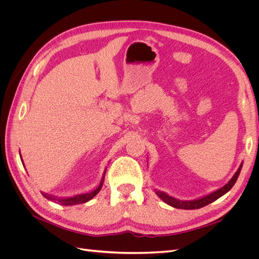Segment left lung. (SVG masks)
Here are the masks:
<instances>
[{"mask_svg":"<svg viewBox=\"0 0 259 259\" xmlns=\"http://www.w3.org/2000/svg\"><path fill=\"white\" fill-rule=\"evenodd\" d=\"M243 166V162L240 164V166L238 168V170L234 173V175L232 176V178L229 180L228 183H227L225 186H223L222 188H219L216 191L211 192L209 194L204 195V197H201L198 199H193V200H179L177 198L174 197H170L167 193L160 191V190H154V192L156 193V195L163 201L165 202L166 204L173 206L175 208H182V209H197V208H201L203 206H205L209 203L216 201L217 199H219L221 197H223L224 194H226L228 192L231 188L233 187V185L236 184L237 179L240 175V171L241 168Z\"/></svg>","mask_w":259,"mask_h":259,"instance_id":"8db88e82","label":"left lung"}]
</instances>
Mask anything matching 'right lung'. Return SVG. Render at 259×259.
<instances>
[{
	"mask_svg": "<svg viewBox=\"0 0 259 259\" xmlns=\"http://www.w3.org/2000/svg\"><path fill=\"white\" fill-rule=\"evenodd\" d=\"M21 162H22V159H21ZM107 169V168H106ZM106 169L104 171V175H103V178H101L100 180V184L99 186L96 188L95 190H93L91 192H88V193H82V194H76V195H73V197H68V198H58V197H55V195H52V194H48V193H43L42 194L44 195V197L46 199H49L51 201H54L56 203H59L60 205H75V204H82V203H85L88 202L90 200H92L95 195L100 191L101 187H103L104 185V180H105V174H106Z\"/></svg>",
	"mask_w": 259,
	"mask_h": 259,
	"instance_id": "obj_1",
	"label": "right lung"
}]
</instances>
